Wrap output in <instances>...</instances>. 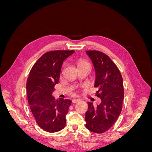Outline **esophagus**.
Segmentation results:
<instances>
[{"label":"esophagus","mask_w":152,"mask_h":152,"mask_svg":"<svg viewBox=\"0 0 152 152\" xmlns=\"http://www.w3.org/2000/svg\"><path fill=\"white\" fill-rule=\"evenodd\" d=\"M80 99H73L72 100V103H78L79 102H80Z\"/></svg>","instance_id":"1"}]
</instances>
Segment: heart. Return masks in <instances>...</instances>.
Instances as JSON below:
<instances>
[{"label":"heart","mask_w":152,"mask_h":152,"mask_svg":"<svg viewBox=\"0 0 152 152\" xmlns=\"http://www.w3.org/2000/svg\"><path fill=\"white\" fill-rule=\"evenodd\" d=\"M86 65H90V64L87 61L84 60V59H79V61H78V66H79V68Z\"/></svg>","instance_id":"b5f03b06"}]
</instances>
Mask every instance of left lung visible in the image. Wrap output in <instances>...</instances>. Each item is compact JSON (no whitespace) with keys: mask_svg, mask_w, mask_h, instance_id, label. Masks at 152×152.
I'll list each match as a JSON object with an SVG mask.
<instances>
[{"mask_svg":"<svg viewBox=\"0 0 152 152\" xmlns=\"http://www.w3.org/2000/svg\"><path fill=\"white\" fill-rule=\"evenodd\" d=\"M96 72V96L102 99L94 107L88 102L86 113V127L89 131L102 134L111 128L121 113L124 96L123 79L120 70L108 56L98 50H86Z\"/></svg>","mask_w":152,"mask_h":152,"instance_id":"left-lung-1","label":"left lung"}]
</instances>
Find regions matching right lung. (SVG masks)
I'll return each instance as SVG.
<instances>
[{
    "label": "right lung",
    "mask_w": 152,
    "mask_h": 152,
    "mask_svg": "<svg viewBox=\"0 0 152 152\" xmlns=\"http://www.w3.org/2000/svg\"><path fill=\"white\" fill-rule=\"evenodd\" d=\"M75 50L45 53L32 66L26 82L28 102L37 124L48 132L61 131L66 126L70 99H55L52 96L58 83L63 61Z\"/></svg>",
    "instance_id": "obj_1"
}]
</instances>
